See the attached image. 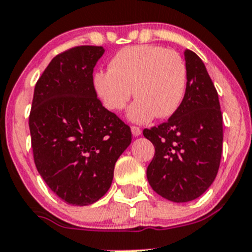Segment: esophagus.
<instances>
[{"label": "esophagus", "mask_w": 252, "mask_h": 252, "mask_svg": "<svg viewBox=\"0 0 252 252\" xmlns=\"http://www.w3.org/2000/svg\"><path fill=\"white\" fill-rule=\"evenodd\" d=\"M131 132H132L133 136H140L141 133H142V131H141V128L137 127V126H132V127H131Z\"/></svg>", "instance_id": "1"}]
</instances>
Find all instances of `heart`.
I'll use <instances>...</instances> for the list:
<instances>
[{
  "label": "heart",
  "mask_w": 252,
  "mask_h": 252,
  "mask_svg": "<svg viewBox=\"0 0 252 252\" xmlns=\"http://www.w3.org/2000/svg\"><path fill=\"white\" fill-rule=\"evenodd\" d=\"M93 85L102 105L119 112L132 96L128 109L133 122L166 119L178 111L188 85V69L179 53L160 45H133L116 53L109 70L96 71Z\"/></svg>",
  "instance_id": "heart-1"
}]
</instances>
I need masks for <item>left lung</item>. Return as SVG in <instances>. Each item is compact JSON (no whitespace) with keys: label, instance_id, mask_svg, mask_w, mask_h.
<instances>
[{"label":"left lung","instance_id":"left-lung-1","mask_svg":"<svg viewBox=\"0 0 252 252\" xmlns=\"http://www.w3.org/2000/svg\"><path fill=\"white\" fill-rule=\"evenodd\" d=\"M188 85L183 102L168 121L145 128L155 146L147 167L153 190L166 199L186 203L202 195L214 182L222 152V115L217 89L202 59L184 50Z\"/></svg>","mask_w":252,"mask_h":252}]
</instances>
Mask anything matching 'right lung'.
<instances>
[{
  "mask_svg": "<svg viewBox=\"0 0 252 252\" xmlns=\"http://www.w3.org/2000/svg\"><path fill=\"white\" fill-rule=\"evenodd\" d=\"M105 49L80 45L52 59L38 79L30 114L34 163L47 186L71 205L106 194L131 130L102 106L93 71Z\"/></svg>",
  "mask_w": 252,
  "mask_h": 252,
  "instance_id": "right-lung-1",
  "label": "right lung"
}]
</instances>
